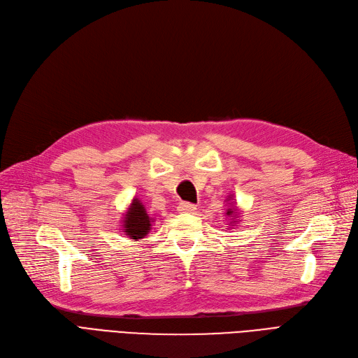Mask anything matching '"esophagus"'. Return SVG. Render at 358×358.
Here are the masks:
<instances>
[{"mask_svg":"<svg viewBox=\"0 0 358 358\" xmlns=\"http://www.w3.org/2000/svg\"><path fill=\"white\" fill-rule=\"evenodd\" d=\"M195 210H196V207L191 203H182L179 206V212H182V213H194Z\"/></svg>","mask_w":358,"mask_h":358,"instance_id":"obj_1","label":"esophagus"}]
</instances>
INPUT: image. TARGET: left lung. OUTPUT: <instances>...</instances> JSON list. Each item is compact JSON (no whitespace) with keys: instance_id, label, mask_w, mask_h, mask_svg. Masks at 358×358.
I'll return each instance as SVG.
<instances>
[{"instance_id":"obj_1","label":"left lung","mask_w":358,"mask_h":358,"mask_svg":"<svg viewBox=\"0 0 358 358\" xmlns=\"http://www.w3.org/2000/svg\"><path fill=\"white\" fill-rule=\"evenodd\" d=\"M228 199L231 200V199H232V195H229ZM227 201H228V200H227ZM227 215H228V216H231V220H234V219L237 217V208H236V207H231V208H228V210H227ZM234 222H236V220H234Z\"/></svg>"}]
</instances>
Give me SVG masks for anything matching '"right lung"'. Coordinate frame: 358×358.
Returning a JSON list of instances; mask_svg holds the SVG:
<instances>
[{
  "label": "right lung",
  "instance_id": "obj_1",
  "mask_svg": "<svg viewBox=\"0 0 358 358\" xmlns=\"http://www.w3.org/2000/svg\"><path fill=\"white\" fill-rule=\"evenodd\" d=\"M122 222V232L131 240H141L148 232L151 231L152 219L148 216L145 206L141 203L139 199H133L131 204L129 206L127 212L124 215Z\"/></svg>",
  "mask_w": 358,
  "mask_h": 358
}]
</instances>
